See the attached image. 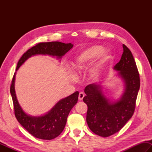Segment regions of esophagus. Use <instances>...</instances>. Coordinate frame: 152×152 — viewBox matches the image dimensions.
<instances>
[{"mask_svg": "<svg viewBox=\"0 0 152 152\" xmlns=\"http://www.w3.org/2000/svg\"><path fill=\"white\" fill-rule=\"evenodd\" d=\"M84 97V94L83 93V92H80L79 95H78L79 101H82V100L83 99Z\"/></svg>", "mask_w": 152, "mask_h": 152, "instance_id": "esophagus-1", "label": "esophagus"}]
</instances>
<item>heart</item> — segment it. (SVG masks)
<instances>
[{
    "label": "heart",
    "instance_id": "1",
    "mask_svg": "<svg viewBox=\"0 0 152 152\" xmlns=\"http://www.w3.org/2000/svg\"><path fill=\"white\" fill-rule=\"evenodd\" d=\"M102 50V48L100 45H94L82 51L80 54L77 56L73 66L74 72L76 74L80 73L84 70L90 61L96 58ZM102 53V52H101ZM100 55V62L102 63L108 58V52L107 51H102Z\"/></svg>",
    "mask_w": 152,
    "mask_h": 152
}]
</instances>
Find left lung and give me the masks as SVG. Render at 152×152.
<instances>
[{
	"label": "left lung",
	"mask_w": 152,
	"mask_h": 152,
	"mask_svg": "<svg viewBox=\"0 0 152 152\" xmlns=\"http://www.w3.org/2000/svg\"><path fill=\"white\" fill-rule=\"evenodd\" d=\"M120 61L114 66L125 84V91L119 101L110 102L102 94L101 86L95 84L86 86L83 101L88 107L86 122L92 132L107 137L123 127L133 116L140 87V78L134 58L123 44Z\"/></svg>",
	"instance_id": "obj_1"
}]
</instances>
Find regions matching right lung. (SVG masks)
I'll return each instance as SVG.
<instances>
[{"label": "right lung", "mask_w": 152, "mask_h": 152, "mask_svg": "<svg viewBox=\"0 0 152 152\" xmlns=\"http://www.w3.org/2000/svg\"><path fill=\"white\" fill-rule=\"evenodd\" d=\"M73 47L71 43L60 42L37 43L23 53L17 64L16 71L31 56L36 54L50 55L61 58ZM15 76L12 77L10 92L13 102L15 115L18 121L33 136L41 140H50L61 134L65 127L69 113L78 102L79 92L76 91L59 101L47 114L41 117H31L27 115L18 102L15 91Z\"/></svg>", "instance_id": "1"}]
</instances>
